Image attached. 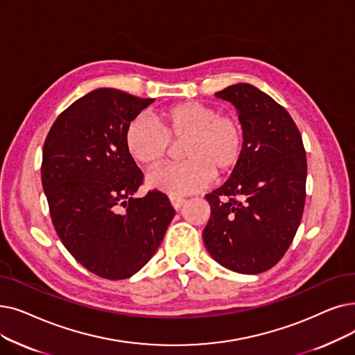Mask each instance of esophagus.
<instances>
[{
  "mask_svg": "<svg viewBox=\"0 0 355 355\" xmlns=\"http://www.w3.org/2000/svg\"><path fill=\"white\" fill-rule=\"evenodd\" d=\"M169 202H171V205H173V207H174L175 210H180V209L182 207V205L186 203V198L177 197V196H171V197H169Z\"/></svg>",
  "mask_w": 355,
  "mask_h": 355,
  "instance_id": "esophagus-1",
  "label": "esophagus"
}]
</instances>
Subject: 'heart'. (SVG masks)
Masks as SVG:
<instances>
[{
	"label": "heart",
	"instance_id": "obj_1",
	"mask_svg": "<svg viewBox=\"0 0 355 355\" xmlns=\"http://www.w3.org/2000/svg\"><path fill=\"white\" fill-rule=\"evenodd\" d=\"M157 120L136 116L126 128L125 145L130 157L144 166L155 168L166 157L169 139L182 142L177 165H166L148 175L153 190L171 196L198 191L213 175H227L239 165L245 150V128L235 114H220L218 107L184 101L162 109Z\"/></svg>",
	"mask_w": 355,
	"mask_h": 355
}]
</instances>
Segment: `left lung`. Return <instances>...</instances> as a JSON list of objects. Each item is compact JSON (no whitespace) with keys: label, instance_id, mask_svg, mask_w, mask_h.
Instances as JSON below:
<instances>
[{"label":"left lung","instance_id":"left-lung-1","mask_svg":"<svg viewBox=\"0 0 355 355\" xmlns=\"http://www.w3.org/2000/svg\"><path fill=\"white\" fill-rule=\"evenodd\" d=\"M232 103L245 128L239 165L206 196L203 241L213 259L241 274H259L283 258L302 220L307 162L302 135L284 107L251 84L216 92Z\"/></svg>","mask_w":355,"mask_h":355}]
</instances>
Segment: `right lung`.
<instances>
[{
    "label": "right lung",
    "mask_w": 355,
    "mask_h": 355,
    "mask_svg": "<svg viewBox=\"0 0 355 355\" xmlns=\"http://www.w3.org/2000/svg\"><path fill=\"white\" fill-rule=\"evenodd\" d=\"M153 101L97 88L59 114L43 145L42 186L56 234L83 267L103 279L139 271L175 214L161 191L135 197L144 174L125 133Z\"/></svg>",
    "instance_id": "add662e5"
}]
</instances>
